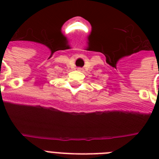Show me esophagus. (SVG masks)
Here are the masks:
<instances>
[{
  "instance_id": "34e87169",
  "label": "esophagus",
  "mask_w": 159,
  "mask_h": 159,
  "mask_svg": "<svg viewBox=\"0 0 159 159\" xmlns=\"http://www.w3.org/2000/svg\"><path fill=\"white\" fill-rule=\"evenodd\" d=\"M77 70H79V71H82V67H78V68H77Z\"/></svg>"
}]
</instances>
